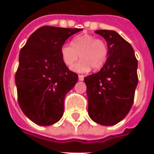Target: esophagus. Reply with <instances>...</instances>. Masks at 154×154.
I'll return each instance as SVG.
<instances>
[{
	"label": "esophagus",
	"instance_id": "obj_1",
	"mask_svg": "<svg viewBox=\"0 0 154 154\" xmlns=\"http://www.w3.org/2000/svg\"><path fill=\"white\" fill-rule=\"evenodd\" d=\"M78 80H79V81H83L84 80V76H83V75H79V76H78Z\"/></svg>",
	"mask_w": 154,
	"mask_h": 154
}]
</instances>
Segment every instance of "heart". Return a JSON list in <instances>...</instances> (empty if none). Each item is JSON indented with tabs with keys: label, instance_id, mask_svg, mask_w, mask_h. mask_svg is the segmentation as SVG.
<instances>
[{
	"label": "heart",
	"instance_id": "1",
	"mask_svg": "<svg viewBox=\"0 0 154 154\" xmlns=\"http://www.w3.org/2000/svg\"><path fill=\"white\" fill-rule=\"evenodd\" d=\"M108 54L106 42L88 34L77 35L72 44H64L61 47V56L67 67H72L81 57L82 59L72 67L77 72H87L92 67L95 70L101 68L108 58Z\"/></svg>",
	"mask_w": 154,
	"mask_h": 154
}]
</instances>
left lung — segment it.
<instances>
[{"instance_id":"8db88e82","label":"left lung","mask_w":154,"mask_h":154,"mask_svg":"<svg viewBox=\"0 0 154 154\" xmlns=\"http://www.w3.org/2000/svg\"><path fill=\"white\" fill-rule=\"evenodd\" d=\"M108 45V58L100 72L84 78L87 85L88 115L101 125L121 121L132 107L138 84V61L132 46L117 32L95 31Z\"/></svg>"}]
</instances>
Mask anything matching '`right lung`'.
I'll return each instance as SVG.
<instances>
[{
  "mask_svg": "<svg viewBox=\"0 0 154 154\" xmlns=\"http://www.w3.org/2000/svg\"><path fill=\"white\" fill-rule=\"evenodd\" d=\"M82 29L43 26L22 48L15 73L18 102L22 111L38 125L57 123L64 111V98L78 76L64 64L61 47Z\"/></svg>",
  "mask_w": 154,
  "mask_h": 154,
  "instance_id": "right-lung-1",
  "label": "right lung"
}]
</instances>
